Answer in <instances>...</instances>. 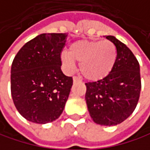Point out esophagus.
Here are the masks:
<instances>
[{
    "mask_svg": "<svg viewBox=\"0 0 150 150\" xmlns=\"http://www.w3.org/2000/svg\"><path fill=\"white\" fill-rule=\"evenodd\" d=\"M73 81L76 83V82H78V81H80V78L79 77H77V76H74L73 77Z\"/></svg>",
    "mask_w": 150,
    "mask_h": 150,
    "instance_id": "esophagus-1",
    "label": "esophagus"
}]
</instances>
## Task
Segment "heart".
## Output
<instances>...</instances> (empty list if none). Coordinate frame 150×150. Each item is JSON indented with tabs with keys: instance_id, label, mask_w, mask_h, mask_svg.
Listing matches in <instances>:
<instances>
[{
	"instance_id": "heart-1",
	"label": "heart",
	"mask_w": 150,
	"mask_h": 150,
	"mask_svg": "<svg viewBox=\"0 0 150 150\" xmlns=\"http://www.w3.org/2000/svg\"><path fill=\"white\" fill-rule=\"evenodd\" d=\"M116 59L117 48L110 40L77 41L70 45L68 52L61 53L62 64L67 71H73L77 61L80 63L82 74L91 81H98L107 76Z\"/></svg>"
}]
</instances>
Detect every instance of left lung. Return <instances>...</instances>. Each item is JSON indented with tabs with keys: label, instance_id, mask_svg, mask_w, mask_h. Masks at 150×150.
<instances>
[{
	"label": "left lung",
	"instance_id": "1",
	"mask_svg": "<svg viewBox=\"0 0 150 150\" xmlns=\"http://www.w3.org/2000/svg\"><path fill=\"white\" fill-rule=\"evenodd\" d=\"M117 48V59L111 73L97 82L86 83L85 100L93 121L116 126L134 111L142 89L140 65L132 51L113 36L106 37Z\"/></svg>",
	"mask_w": 150,
	"mask_h": 150
}]
</instances>
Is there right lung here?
Instances as JSON below:
<instances>
[{
	"label": "right lung",
	"mask_w": 150,
	"mask_h": 150,
	"mask_svg": "<svg viewBox=\"0 0 150 150\" xmlns=\"http://www.w3.org/2000/svg\"><path fill=\"white\" fill-rule=\"evenodd\" d=\"M65 33H43L27 42L11 66V96L19 113L27 120L46 124L62 113L73 78L61 71Z\"/></svg>",
	"instance_id": "right-lung-1"
}]
</instances>
